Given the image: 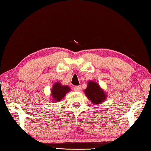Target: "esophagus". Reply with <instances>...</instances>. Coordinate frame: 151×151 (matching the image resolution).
I'll return each instance as SVG.
<instances>
[{
    "instance_id": "obj_1",
    "label": "esophagus",
    "mask_w": 151,
    "mask_h": 151,
    "mask_svg": "<svg viewBox=\"0 0 151 151\" xmlns=\"http://www.w3.org/2000/svg\"><path fill=\"white\" fill-rule=\"evenodd\" d=\"M73 90H74V91H79V90H80V87L74 86L73 87Z\"/></svg>"
}]
</instances>
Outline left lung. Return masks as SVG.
Instances as JSON below:
<instances>
[{"label": "left lung", "instance_id": "8db88e82", "mask_svg": "<svg viewBox=\"0 0 151 151\" xmlns=\"http://www.w3.org/2000/svg\"><path fill=\"white\" fill-rule=\"evenodd\" d=\"M87 97L95 105L101 104L106 99V94L98 83L93 81H88L87 87L84 90Z\"/></svg>", "mask_w": 151, "mask_h": 151}]
</instances>
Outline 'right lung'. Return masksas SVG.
Returning a JSON list of instances; mask_svg holds the SVG:
<instances>
[{"mask_svg":"<svg viewBox=\"0 0 151 151\" xmlns=\"http://www.w3.org/2000/svg\"><path fill=\"white\" fill-rule=\"evenodd\" d=\"M70 91V88L68 85H62L60 82H56L51 89L52 100L54 102H58L64 98L66 93Z\"/></svg>","mask_w":151,"mask_h":151,"instance_id":"obj_1","label":"right lung"}]
</instances>
